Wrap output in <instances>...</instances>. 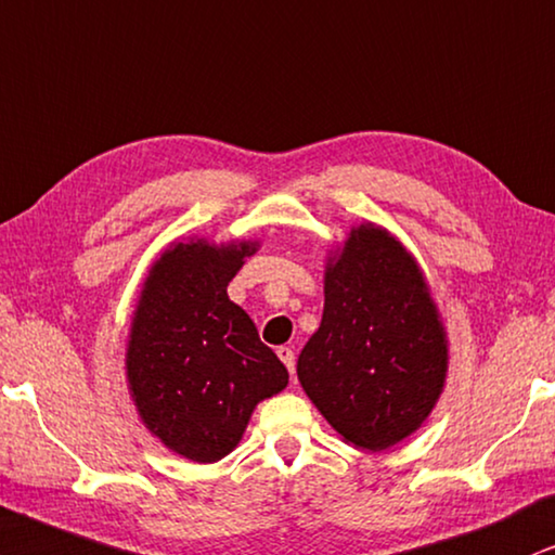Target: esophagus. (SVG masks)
Returning a JSON list of instances; mask_svg holds the SVG:
<instances>
[{"label": "esophagus", "mask_w": 555, "mask_h": 555, "mask_svg": "<svg viewBox=\"0 0 555 555\" xmlns=\"http://www.w3.org/2000/svg\"><path fill=\"white\" fill-rule=\"evenodd\" d=\"M276 356H279V359H282L284 366L289 369V374L294 376V350L289 346H282V348L276 350Z\"/></svg>", "instance_id": "1"}]
</instances>
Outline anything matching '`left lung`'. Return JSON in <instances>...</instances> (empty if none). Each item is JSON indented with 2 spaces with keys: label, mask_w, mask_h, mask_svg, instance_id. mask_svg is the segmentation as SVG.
Here are the masks:
<instances>
[{
  "label": "left lung",
  "mask_w": 555,
  "mask_h": 555,
  "mask_svg": "<svg viewBox=\"0 0 555 555\" xmlns=\"http://www.w3.org/2000/svg\"><path fill=\"white\" fill-rule=\"evenodd\" d=\"M446 369L443 325L417 263L384 230H353L297 361L307 397L348 443L384 451L430 415Z\"/></svg>",
  "instance_id": "8db88e82"
}]
</instances>
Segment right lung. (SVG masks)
<instances>
[{
    "label": "right lung",
    "mask_w": 555,
    "mask_h": 555,
    "mask_svg": "<svg viewBox=\"0 0 555 555\" xmlns=\"http://www.w3.org/2000/svg\"><path fill=\"white\" fill-rule=\"evenodd\" d=\"M241 243H177L153 266L128 343V378L153 435L196 464H212L243 438L254 406L289 382L228 284L254 254Z\"/></svg>",
    "instance_id": "obj_1"
}]
</instances>
